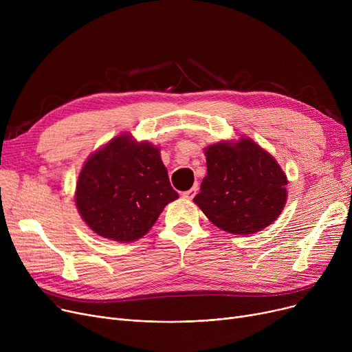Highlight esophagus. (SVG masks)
<instances>
[{
    "instance_id": "34e87169",
    "label": "esophagus",
    "mask_w": 352,
    "mask_h": 352,
    "mask_svg": "<svg viewBox=\"0 0 352 352\" xmlns=\"http://www.w3.org/2000/svg\"><path fill=\"white\" fill-rule=\"evenodd\" d=\"M197 191H198V186L195 184V186H194L191 190H188V191H184V192H182V197H184V198H187V199H192V198L195 197Z\"/></svg>"
}]
</instances>
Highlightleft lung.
Wrapping results in <instances>:
<instances>
[{"instance_id":"obj_1","label":"left lung","mask_w":352,"mask_h":352,"mask_svg":"<svg viewBox=\"0 0 352 352\" xmlns=\"http://www.w3.org/2000/svg\"><path fill=\"white\" fill-rule=\"evenodd\" d=\"M207 175L194 202L219 230L234 235L263 231L287 204L281 165L248 137L206 146Z\"/></svg>"}]
</instances>
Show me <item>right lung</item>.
<instances>
[{"label":"right lung","instance_id":"obj_1","mask_svg":"<svg viewBox=\"0 0 352 352\" xmlns=\"http://www.w3.org/2000/svg\"><path fill=\"white\" fill-rule=\"evenodd\" d=\"M177 198L160 146L131 134H120L92 153L76 187V206L84 223L117 243L144 236Z\"/></svg>","mask_w":352,"mask_h":352}]
</instances>
